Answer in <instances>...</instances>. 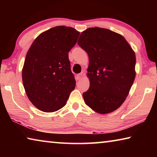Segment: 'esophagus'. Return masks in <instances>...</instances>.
Segmentation results:
<instances>
[{
	"instance_id": "obj_1",
	"label": "esophagus",
	"mask_w": 157,
	"mask_h": 157,
	"mask_svg": "<svg viewBox=\"0 0 157 157\" xmlns=\"http://www.w3.org/2000/svg\"><path fill=\"white\" fill-rule=\"evenodd\" d=\"M84 75V73H79L78 75H76V79H80Z\"/></svg>"
}]
</instances>
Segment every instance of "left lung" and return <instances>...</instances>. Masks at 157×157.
<instances>
[{"label":"left lung","mask_w":157,"mask_h":157,"mask_svg":"<svg viewBox=\"0 0 157 157\" xmlns=\"http://www.w3.org/2000/svg\"><path fill=\"white\" fill-rule=\"evenodd\" d=\"M78 44L89 55L88 91L84 102L97 113L112 112L122 105L134 83L136 55L120 34L100 28L82 32Z\"/></svg>","instance_id":"1"}]
</instances>
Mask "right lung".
<instances>
[{"mask_svg":"<svg viewBox=\"0 0 157 157\" xmlns=\"http://www.w3.org/2000/svg\"><path fill=\"white\" fill-rule=\"evenodd\" d=\"M79 33L66 26H56L36 37L26 55L22 70L23 84L30 102L44 112L65 106L75 87L68 52Z\"/></svg>","mask_w":157,"mask_h":157,"instance_id":"add662e5","label":"right lung"}]
</instances>
